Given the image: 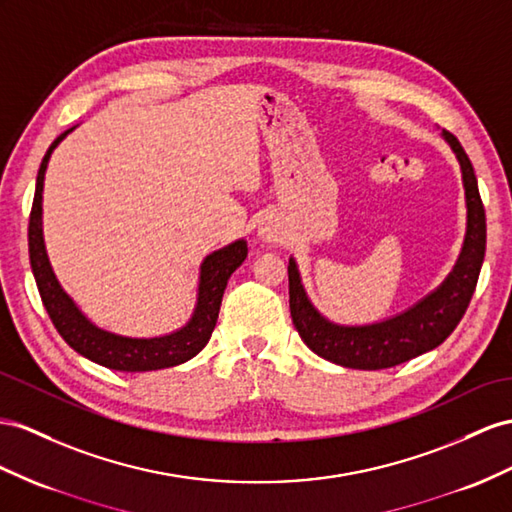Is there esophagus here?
I'll list each match as a JSON object with an SVG mask.
<instances>
[{"instance_id": "34e87169", "label": "esophagus", "mask_w": 512, "mask_h": 512, "mask_svg": "<svg viewBox=\"0 0 512 512\" xmlns=\"http://www.w3.org/2000/svg\"><path fill=\"white\" fill-rule=\"evenodd\" d=\"M259 235L264 238L266 242H279L283 238V227L279 225L277 218H266L264 222H261L259 227Z\"/></svg>"}]
</instances>
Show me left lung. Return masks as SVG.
<instances>
[{"instance_id":"8db88e82","label":"left lung","mask_w":512,"mask_h":512,"mask_svg":"<svg viewBox=\"0 0 512 512\" xmlns=\"http://www.w3.org/2000/svg\"><path fill=\"white\" fill-rule=\"evenodd\" d=\"M463 170L467 196V238L456 268L437 292L417 303L402 316L372 326H337L313 309L300 285L296 264L290 259V311L303 342L326 361L352 370H385L411 361L443 344L461 322L474 296L487 248V218L478 192V181L461 142L443 131Z\"/></svg>"}]
</instances>
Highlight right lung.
Wrapping results in <instances>:
<instances>
[{
	"mask_svg": "<svg viewBox=\"0 0 512 512\" xmlns=\"http://www.w3.org/2000/svg\"><path fill=\"white\" fill-rule=\"evenodd\" d=\"M71 129H67L64 134H60L54 142H51V147L47 149L41 162V168H38L36 192H34V203L30 212V225H28L30 264L38 285V294H41V300L49 313L51 322H54L56 331L75 352H80L82 357L110 370L151 372V370L173 368V365L192 359L194 355H199V352L205 348V344L209 342V337H212L227 281L235 272V268L242 266V261L248 255L246 242L244 240L233 242L225 248H220V251L212 253L203 261L199 305H196L192 320L183 326L181 331L164 335V337H153V339H131V337H121V335L97 329L95 324H90L82 316L80 309L73 305V300L62 292L54 272H51L49 259L45 253V244H43V229H41L43 181H45L49 155Z\"/></svg>",
	"mask_w": 512,
	"mask_h": 512,
	"instance_id": "add662e5",
	"label": "right lung"
}]
</instances>
